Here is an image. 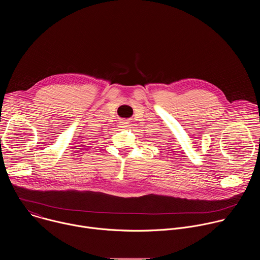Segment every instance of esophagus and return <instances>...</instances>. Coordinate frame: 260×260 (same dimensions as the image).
<instances>
[{
    "mask_svg": "<svg viewBox=\"0 0 260 260\" xmlns=\"http://www.w3.org/2000/svg\"><path fill=\"white\" fill-rule=\"evenodd\" d=\"M127 124H128V123H127L125 120L120 121V126H121V127H126V126H127Z\"/></svg>",
    "mask_w": 260,
    "mask_h": 260,
    "instance_id": "esophagus-1",
    "label": "esophagus"
}]
</instances>
